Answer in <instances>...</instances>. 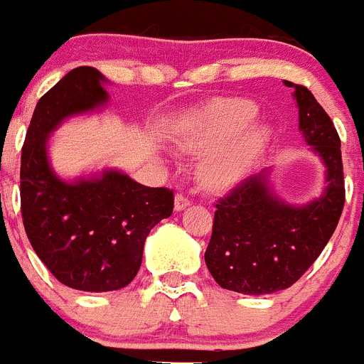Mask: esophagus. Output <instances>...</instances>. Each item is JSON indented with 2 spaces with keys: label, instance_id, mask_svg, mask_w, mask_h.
<instances>
[{
  "label": "esophagus",
  "instance_id": "1",
  "mask_svg": "<svg viewBox=\"0 0 364 364\" xmlns=\"http://www.w3.org/2000/svg\"><path fill=\"white\" fill-rule=\"evenodd\" d=\"M186 205H190L188 197L183 196V193H178V196H176V199H174V209H176V211H183Z\"/></svg>",
  "mask_w": 364,
  "mask_h": 364
}]
</instances>
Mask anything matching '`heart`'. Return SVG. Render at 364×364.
I'll return each mask as SVG.
<instances>
[{
    "mask_svg": "<svg viewBox=\"0 0 364 364\" xmlns=\"http://www.w3.org/2000/svg\"><path fill=\"white\" fill-rule=\"evenodd\" d=\"M252 102L241 98L216 100L196 119L181 137L183 148L209 153L200 164V176L209 186L222 188L240 181L266 142V132L253 130L236 141H227L243 130L255 117Z\"/></svg>",
    "mask_w": 364,
    "mask_h": 364,
    "instance_id": "obj_1",
    "label": "heart"
}]
</instances>
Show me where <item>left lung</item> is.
<instances>
[{"instance_id":"left-lung-1","label":"left lung","mask_w":364,"mask_h":364,"mask_svg":"<svg viewBox=\"0 0 364 364\" xmlns=\"http://www.w3.org/2000/svg\"><path fill=\"white\" fill-rule=\"evenodd\" d=\"M294 87L303 137L328 168L326 192L303 208L271 193L266 174L241 179L215 204L204 259L216 284L241 294H271L296 284L331 240L345 204L340 137L308 87Z\"/></svg>"}]
</instances>
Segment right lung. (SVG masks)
<instances>
[{
  "mask_svg": "<svg viewBox=\"0 0 364 364\" xmlns=\"http://www.w3.org/2000/svg\"><path fill=\"white\" fill-rule=\"evenodd\" d=\"M104 75L77 67L36 104L21 155V213L28 240L47 269L70 289L109 292L137 274L149 230L168 218L174 193L151 188L117 171L67 183L47 160L58 123L107 102Z\"/></svg>",
  "mask_w": 364,
  "mask_h": 364,
  "instance_id": "obj_1",
  "label": "right lung"
}]
</instances>
